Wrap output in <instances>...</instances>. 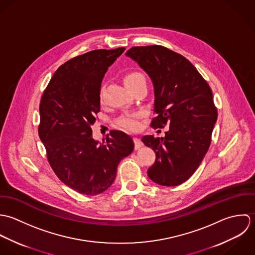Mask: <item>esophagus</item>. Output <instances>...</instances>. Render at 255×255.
<instances>
[{
    "label": "esophagus",
    "instance_id": "obj_1",
    "mask_svg": "<svg viewBox=\"0 0 255 255\" xmlns=\"http://www.w3.org/2000/svg\"><path fill=\"white\" fill-rule=\"evenodd\" d=\"M133 140H134V144H135V149H136V150H138V149H140V148L143 147V143H142V141H141L139 138L135 137Z\"/></svg>",
    "mask_w": 255,
    "mask_h": 255
}]
</instances>
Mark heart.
<instances>
[{"instance_id": "heart-1", "label": "heart", "mask_w": 255, "mask_h": 255, "mask_svg": "<svg viewBox=\"0 0 255 255\" xmlns=\"http://www.w3.org/2000/svg\"><path fill=\"white\" fill-rule=\"evenodd\" d=\"M141 79H145V77L139 73V72H132V73H129L127 74L125 77H124V84L125 85H129V84H132L138 80H141ZM142 116V113L140 112H129V113H126L124 115H122L119 120H118V124L126 129V130H129V131H135L137 130L139 127H140V117Z\"/></svg>"}]
</instances>
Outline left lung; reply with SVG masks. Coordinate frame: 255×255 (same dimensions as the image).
Listing matches in <instances>:
<instances>
[{
	"mask_svg": "<svg viewBox=\"0 0 255 255\" xmlns=\"http://www.w3.org/2000/svg\"><path fill=\"white\" fill-rule=\"evenodd\" d=\"M126 56L152 80L156 116L151 126L169 124L164 137L142 138L156 155L148 176L159 185H179L196 171L210 147L218 117L212 91L185 57L163 46L132 47Z\"/></svg>",
	"mask_w": 255,
	"mask_h": 255,
	"instance_id": "left-lung-1",
	"label": "left lung"
}]
</instances>
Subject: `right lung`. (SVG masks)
Returning <instances> with one entry per match:
<instances>
[{
  "instance_id": "1",
  "label": "right lung",
  "mask_w": 255,
  "mask_h": 255,
  "mask_svg": "<svg viewBox=\"0 0 255 255\" xmlns=\"http://www.w3.org/2000/svg\"><path fill=\"white\" fill-rule=\"evenodd\" d=\"M125 48L99 49L77 56L58 68L39 105L38 134L58 178L85 195L108 189L120 160L134 150V142L118 130L100 144L92 125L101 110L105 73Z\"/></svg>"
}]
</instances>
